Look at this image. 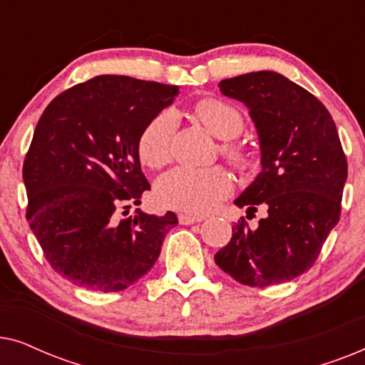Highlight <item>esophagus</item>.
I'll use <instances>...</instances> for the list:
<instances>
[{"mask_svg":"<svg viewBox=\"0 0 365 365\" xmlns=\"http://www.w3.org/2000/svg\"><path fill=\"white\" fill-rule=\"evenodd\" d=\"M178 219H179V224H182V226H189V224H196L202 221V217L189 216V214H179Z\"/></svg>","mask_w":365,"mask_h":365,"instance_id":"34e87169","label":"esophagus"}]
</instances>
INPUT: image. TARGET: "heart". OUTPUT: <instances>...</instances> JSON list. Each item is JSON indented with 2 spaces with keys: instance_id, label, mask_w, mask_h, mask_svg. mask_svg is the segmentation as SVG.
Here are the masks:
<instances>
[{
  "instance_id": "obj_1",
  "label": "heart",
  "mask_w": 365,
  "mask_h": 365,
  "mask_svg": "<svg viewBox=\"0 0 365 365\" xmlns=\"http://www.w3.org/2000/svg\"><path fill=\"white\" fill-rule=\"evenodd\" d=\"M194 114L212 136L222 139L219 151L234 168L247 169L252 156L237 136L244 131L239 109L216 98L196 103ZM178 116L173 109H163L144 124L138 136V156L143 164L159 169L171 161ZM232 191V178L222 166L204 169L176 168L159 179L158 199L166 207L189 214H206L219 206Z\"/></svg>"
}]
</instances>
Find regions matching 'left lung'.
<instances>
[{
    "instance_id": "8db88e82",
    "label": "left lung",
    "mask_w": 365,
    "mask_h": 365,
    "mask_svg": "<svg viewBox=\"0 0 365 365\" xmlns=\"http://www.w3.org/2000/svg\"><path fill=\"white\" fill-rule=\"evenodd\" d=\"M221 93L249 108L261 141L262 171L236 206L266 217L246 219L214 261L244 286L266 287L309 271L341 217L347 159L336 123L319 99L274 71L219 83Z\"/></svg>"
}]
</instances>
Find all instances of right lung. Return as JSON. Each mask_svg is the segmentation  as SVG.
<instances>
[{"label": "right lung", "instance_id": "1", "mask_svg": "<svg viewBox=\"0 0 365 365\" xmlns=\"http://www.w3.org/2000/svg\"><path fill=\"white\" fill-rule=\"evenodd\" d=\"M178 86L96 76L58 94L24 158L26 219L44 257L74 286L119 292L148 274L176 214L129 212L149 187L138 136Z\"/></svg>", "mask_w": 365, "mask_h": 365}]
</instances>
